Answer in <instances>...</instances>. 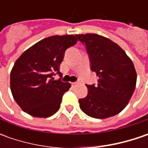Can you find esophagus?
<instances>
[{
    "mask_svg": "<svg viewBox=\"0 0 148 148\" xmlns=\"http://www.w3.org/2000/svg\"><path fill=\"white\" fill-rule=\"evenodd\" d=\"M79 83V82H72L71 83V85H73V86H75V85H77Z\"/></svg>",
    "mask_w": 148,
    "mask_h": 148,
    "instance_id": "34e87169",
    "label": "esophagus"
}]
</instances>
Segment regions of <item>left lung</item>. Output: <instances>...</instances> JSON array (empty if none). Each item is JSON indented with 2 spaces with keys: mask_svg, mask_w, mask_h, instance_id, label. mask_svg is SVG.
Here are the masks:
<instances>
[{
  "mask_svg": "<svg viewBox=\"0 0 148 148\" xmlns=\"http://www.w3.org/2000/svg\"><path fill=\"white\" fill-rule=\"evenodd\" d=\"M85 45L90 70L99 77L97 86L86 85L88 94L79 99L81 110L88 116L106 119L118 114L134 94L137 74L134 63L118 44L95 34H77Z\"/></svg>",
  "mask_w": 148,
  "mask_h": 148,
  "instance_id": "1",
  "label": "left lung"
}]
</instances>
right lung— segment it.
Wrapping results in <instances>:
<instances>
[{
  "mask_svg": "<svg viewBox=\"0 0 148 148\" xmlns=\"http://www.w3.org/2000/svg\"><path fill=\"white\" fill-rule=\"evenodd\" d=\"M77 42L74 35H54L33 45L16 60L10 72L14 100L32 116L48 118L60 109L62 95L71 87L62 82L59 66L68 48ZM58 74L60 78L54 80Z\"/></svg>",
  "mask_w": 148,
  "mask_h": 148,
  "instance_id": "add662e5",
  "label": "right lung"
}]
</instances>
